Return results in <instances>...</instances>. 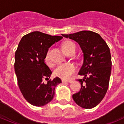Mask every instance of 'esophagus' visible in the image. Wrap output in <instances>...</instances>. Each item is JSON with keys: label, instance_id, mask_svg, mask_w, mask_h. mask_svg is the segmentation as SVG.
<instances>
[{"label": "esophagus", "instance_id": "1", "mask_svg": "<svg viewBox=\"0 0 124 124\" xmlns=\"http://www.w3.org/2000/svg\"><path fill=\"white\" fill-rule=\"evenodd\" d=\"M72 81H73L72 80H64V79L62 80V83H71Z\"/></svg>", "mask_w": 124, "mask_h": 124}]
</instances>
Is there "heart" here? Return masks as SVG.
<instances>
[{"instance_id": "heart-1", "label": "heart", "mask_w": 124, "mask_h": 124, "mask_svg": "<svg viewBox=\"0 0 124 124\" xmlns=\"http://www.w3.org/2000/svg\"><path fill=\"white\" fill-rule=\"evenodd\" d=\"M62 49L65 53L73 48H76L75 43L73 41H67L62 44ZM46 60L48 61V54H47ZM76 66L73 64H61L55 69L54 74L56 76L64 79L71 78L72 74L75 72Z\"/></svg>"}]
</instances>
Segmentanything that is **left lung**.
Returning <instances> with one entry per match:
<instances>
[{
  "mask_svg": "<svg viewBox=\"0 0 124 124\" xmlns=\"http://www.w3.org/2000/svg\"><path fill=\"white\" fill-rule=\"evenodd\" d=\"M62 36L79 45L83 53V63L78 81L81 87L73 95L76 104L84 109H92L101 102L107 93L111 73V56L106 41L98 33L81 31Z\"/></svg>",
  "mask_w": 124,
  "mask_h": 124,
  "instance_id": "left-lung-1",
  "label": "left lung"
}]
</instances>
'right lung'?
Segmentation results:
<instances>
[{
  "label": "right lung",
  "instance_id": "1",
  "mask_svg": "<svg viewBox=\"0 0 124 124\" xmlns=\"http://www.w3.org/2000/svg\"><path fill=\"white\" fill-rule=\"evenodd\" d=\"M62 38L33 31L23 36L18 44L15 54V74L24 98L33 106L40 107L50 102L55 87L61 83L58 77L50 79L52 72L45 59L49 48Z\"/></svg>",
  "mask_w": 124,
  "mask_h": 124
}]
</instances>
